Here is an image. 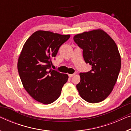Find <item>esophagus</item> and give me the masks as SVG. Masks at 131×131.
I'll return each instance as SVG.
<instances>
[{"label":"esophagus","mask_w":131,"mask_h":131,"mask_svg":"<svg viewBox=\"0 0 131 131\" xmlns=\"http://www.w3.org/2000/svg\"><path fill=\"white\" fill-rule=\"evenodd\" d=\"M74 75H75V74H69V77H70V78H71V77H73Z\"/></svg>","instance_id":"1"}]
</instances>
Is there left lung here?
Listing matches in <instances>:
<instances>
[{
	"label": "left lung",
	"mask_w": 131,
	"mask_h": 131,
	"mask_svg": "<svg viewBox=\"0 0 131 131\" xmlns=\"http://www.w3.org/2000/svg\"><path fill=\"white\" fill-rule=\"evenodd\" d=\"M74 41L83 50L90 71L80 73L76 85L80 95L89 103L103 101L112 92L121 67L118 48L112 38L100 29L84 32L74 37Z\"/></svg>",
	"instance_id": "8db88e82"
}]
</instances>
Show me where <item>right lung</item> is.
Here are the masks:
<instances>
[{"instance_id": "obj_1", "label": "right lung", "mask_w": 131, "mask_h": 131, "mask_svg": "<svg viewBox=\"0 0 131 131\" xmlns=\"http://www.w3.org/2000/svg\"><path fill=\"white\" fill-rule=\"evenodd\" d=\"M70 35L38 31L27 39L18 62L22 84L32 97L43 104H50L59 97L68 76L51 69L52 60Z\"/></svg>"}]
</instances>
